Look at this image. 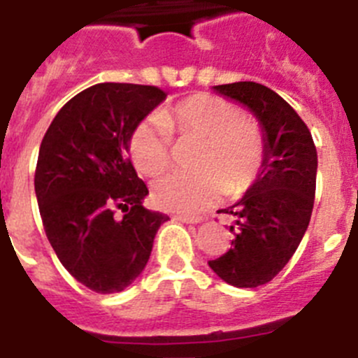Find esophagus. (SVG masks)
<instances>
[{
    "label": "esophagus",
    "instance_id": "1",
    "mask_svg": "<svg viewBox=\"0 0 358 358\" xmlns=\"http://www.w3.org/2000/svg\"><path fill=\"white\" fill-rule=\"evenodd\" d=\"M173 220H177V222L197 224V222H201L202 218H199V217H182V215H176V217H173Z\"/></svg>",
    "mask_w": 358,
    "mask_h": 358
}]
</instances>
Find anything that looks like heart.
<instances>
[{
  "mask_svg": "<svg viewBox=\"0 0 358 358\" xmlns=\"http://www.w3.org/2000/svg\"><path fill=\"white\" fill-rule=\"evenodd\" d=\"M172 136L201 140L195 159L199 173H169L154 182L152 197L159 208L195 215L213 204L222 192L245 194L260 177L267 159L262 123L242 115L236 103L211 94H192L141 120L129 138L134 169L148 177L159 176L170 163Z\"/></svg>",
  "mask_w": 358,
  "mask_h": 358,
  "instance_id": "1",
  "label": "heart"
}]
</instances>
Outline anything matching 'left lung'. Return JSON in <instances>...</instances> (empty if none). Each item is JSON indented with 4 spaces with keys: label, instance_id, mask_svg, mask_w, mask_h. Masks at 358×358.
I'll use <instances>...</instances> for the list:
<instances>
[{
    "label": "left lung",
    "instance_id": "1",
    "mask_svg": "<svg viewBox=\"0 0 358 358\" xmlns=\"http://www.w3.org/2000/svg\"><path fill=\"white\" fill-rule=\"evenodd\" d=\"M260 120L267 159L258 181L235 206V240L208 265L233 287L255 289L268 283L289 264L308 227L315 197L317 150L306 123L278 93L256 82L215 85Z\"/></svg>",
    "mask_w": 358,
    "mask_h": 358
}]
</instances>
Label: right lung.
Wrapping results in <instances>:
<instances>
[{
  "mask_svg": "<svg viewBox=\"0 0 358 358\" xmlns=\"http://www.w3.org/2000/svg\"><path fill=\"white\" fill-rule=\"evenodd\" d=\"M164 98L156 85H91L57 113L41 143L34 185L44 233L66 271L93 292L131 285L169 220L143 208L148 188L125 156L132 129Z\"/></svg>",
  "mask_w": 358,
  "mask_h": 358,
  "instance_id": "add662e5",
  "label": "right lung"
}]
</instances>
